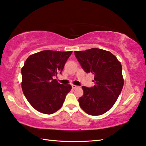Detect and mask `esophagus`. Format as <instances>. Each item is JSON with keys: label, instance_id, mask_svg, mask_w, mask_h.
<instances>
[{"label": "esophagus", "instance_id": "esophagus-1", "mask_svg": "<svg viewBox=\"0 0 146 146\" xmlns=\"http://www.w3.org/2000/svg\"><path fill=\"white\" fill-rule=\"evenodd\" d=\"M72 87L73 89H77L79 87V86H75V85H72Z\"/></svg>", "mask_w": 146, "mask_h": 146}]
</instances>
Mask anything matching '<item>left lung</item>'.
<instances>
[{
    "label": "left lung",
    "instance_id": "left-lung-1",
    "mask_svg": "<svg viewBox=\"0 0 146 146\" xmlns=\"http://www.w3.org/2000/svg\"><path fill=\"white\" fill-rule=\"evenodd\" d=\"M74 54L84 70L94 75L95 82L90 88L82 86L80 106L89 115H102L113 106L122 91L121 64L111 53L101 49L75 51Z\"/></svg>",
    "mask_w": 146,
    "mask_h": 146
}]
</instances>
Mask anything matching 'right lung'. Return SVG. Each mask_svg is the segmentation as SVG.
I'll use <instances>...</instances> for the list:
<instances>
[{
  "instance_id": "obj_1",
  "label": "right lung",
  "mask_w": 146,
  "mask_h": 146,
  "mask_svg": "<svg viewBox=\"0 0 146 146\" xmlns=\"http://www.w3.org/2000/svg\"><path fill=\"white\" fill-rule=\"evenodd\" d=\"M72 51L44 50L29 56L21 68L24 95L35 110L51 114L62 107L72 86L62 85L53 77L61 74Z\"/></svg>"
}]
</instances>
